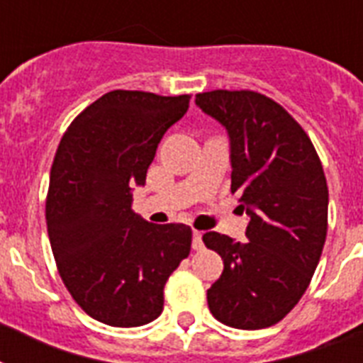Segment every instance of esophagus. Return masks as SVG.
Segmentation results:
<instances>
[{"mask_svg": "<svg viewBox=\"0 0 363 363\" xmlns=\"http://www.w3.org/2000/svg\"><path fill=\"white\" fill-rule=\"evenodd\" d=\"M191 248L194 250H201L203 248V233L201 231H196L191 233Z\"/></svg>", "mask_w": 363, "mask_h": 363, "instance_id": "obj_1", "label": "esophagus"}]
</instances>
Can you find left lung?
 Masks as SVG:
<instances>
[{
	"label": "left lung",
	"mask_w": 363,
	"mask_h": 363,
	"mask_svg": "<svg viewBox=\"0 0 363 363\" xmlns=\"http://www.w3.org/2000/svg\"><path fill=\"white\" fill-rule=\"evenodd\" d=\"M196 104L228 130L231 191L250 218L246 242L203 235L223 259L208 309L233 328H268L298 304L319 264L328 229L323 164L304 128L261 93L216 89Z\"/></svg>",
	"instance_id": "8db88e82"
}]
</instances>
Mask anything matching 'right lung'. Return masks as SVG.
<instances>
[{
	"mask_svg": "<svg viewBox=\"0 0 363 363\" xmlns=\"http://www.w3.org/2000/svg\"><path fill=\"white\" fill-rule=\"evenodd\" d=\"M190 95L110 91L67 128L55 152L46 225L59 276L93 319L132 328L164 309V285L188 257L191 229L155 225L132 211L156 147Z\"/></svg>",
	"mask_w": 363,
	"mask_h": 363,
	"instance_id": "obj_1",
	"label": "right lung"
}]
</instances>
